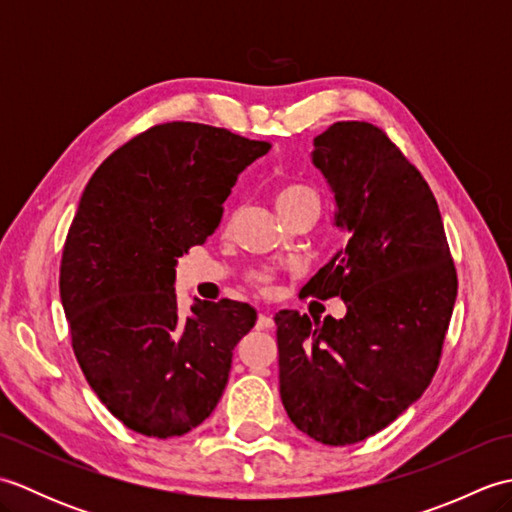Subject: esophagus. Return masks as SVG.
<instances>
[{
	"instance_id": "esophagus-1",
	"label": "esophagus",
	"mask_w": 512,
	"mask_h": 512,
	"mask_svg": "<svg viewBox=\"0 0 512 512\" xmlns=\"http://www.w3.org/2000/svg\"><path fill=\"white\" fill-rule=\"evenodd\" d=\"M275 325V321H273V317H270V314H259L257 317V330H270Z\"/></svg>"
}]
</instances>
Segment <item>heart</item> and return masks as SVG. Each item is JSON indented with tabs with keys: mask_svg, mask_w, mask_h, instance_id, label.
<instances>
[{
	"mask_svg": "<svg viewBox=\"0 0 512 512\" xmlns=\"http://www.w3.org/2000/svg\"><path fill=\"white\" fill-rule=\"evenodd\" d=\"M306 202L319 204V198L317 193H314L310 187H303V184H284V187H279L275 193L277 211H286V209H292V206L306 204ZM250 279H253V284L257 288L266 290L270 286V281H273V275H270L268 270H255Z\"/></svg>",
	"mask_w": 512,
	"mask_h": 512,
	"instance_id": "1",
	"label": "heart"
}]
</instances>
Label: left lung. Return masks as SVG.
Returning a JSON list of instances; mask_svg holds the SVG:
<instances>
[{
  "label": "left lung",
  "mask_w": 512,
  "mask_h": 512,
  "mask_svg": "<svg viewBox=\"0 0 512 512\" xmlns=\"http://www.w3.org/2000/svg\"><path fill=\"white\" fill-rule=\"evenodd\" d=\"M312 165L334 193V226L350 233L303 297H341L345 317L275 314L279 394L299 431L330 447L394 422L436 374L458 297L438 202L380 127L334 123Z\"/></svg>",
  "instance_id": "left-lung-1"
}]
</instances>
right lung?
Here are the masks:
<instances>
[{"mask_svg":"<svg viewBox=\"0 0 512 512\" xmlns=\"http://www.w3.org/2000/svg\"><path fill=\"white\" fill-rule=\"evenodd\" d=\"M268 149L222 127L162 123L85 187L63 246L61 303L85 380L127 429L184 436L222 398L257 312L195 299L182 317L176 264L215 231L237 176Z\"/></svg>","mask_w":512,"mask_h":512,"instance_id":"right-lung-1","label":"right lung"}]
</instances>
